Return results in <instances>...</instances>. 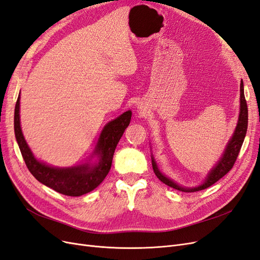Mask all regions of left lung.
<instances>
[{"mask_svg": "<svg viewBox=\"0 0 260 260\" xmlns=\"http://www.w3.org/2000/svg\"><path fill=\"white\" fill-rule=\"evenodd\" d=\"M247 121H248V113H247V104L245 101V95H244V86L243 82L241 79V84H240V112H239V118L237 122V127L234 131V134L228 141L227 145L223 149V153L221 154L220 158L218 159L217 162L215 164L210 171L208 172L207 176H205L204 181L194 187H185L180 184H177L174 182L171 178L165 175L162 172L160 171L158 165L156 162V160L154 156L151 155V165H153L154 172L156 176L159 178V180L165 183L166 185L174 188V189H177L180 191L184 192H194V191H199L202 189H205V188L210 187L214 183H216L218 180L222 176H225L230 170L234 167L237 157L240 153L241 146L243 144V141L246 136V131H247Z\"/></svg>", "mask_w": 260, "mask_h": 260, "instance_id": "left-lung-1", "label": "left lung"}]
</instances>
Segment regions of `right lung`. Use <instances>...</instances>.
<instances>
[{
	"label": "right lung",
	"mask_w": 260,
	"mask_h": 260,
	"mask_svg": "<svg viewBox=\"0 0 260 260\" xmlns=\"http://www.w3.org/2000/svg\"><path fill=\"white\" fill-rule=\"evenodd\" d=\"M20 93L15 106L14 129L15 137L21 155L29 171L37 180L55 191L79 197L90 192L99 186L109 173L114 151L120 138L129 126L131 111L122 113L117 118L107 122L98 139L92 154L86 162L72 167H53L39 160L26 143L20 124ZM96 158L94 161L92 159Z\"/></svg>",
	"instance_id": "right-lung-1"
}]
</instances>
